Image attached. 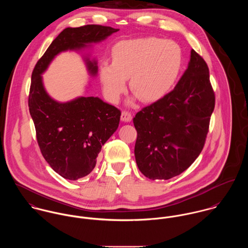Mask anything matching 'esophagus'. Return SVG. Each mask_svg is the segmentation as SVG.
<instances>
[{
	"mask_svg": "<svg viewBox=\"0 0 248 248\" xmlns=\"http://www.w3.org/2000/svg\"><path fill=\"white\" fill-rule=\"evenodd\" d=\"M133 118V115L130 111H127V110H123L122 113H121V120L124 121V122H130Z\"/></svg>",
	"mask_w": 248,
	"mask_h": 248,
	"instance_id": "1",
	"label": "esophagus"
}]
</instances>
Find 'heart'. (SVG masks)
Wrapping results in <instances>:
<instances>
[{
  "label": "heart",
  "instance_id": "heart-1",
  "mask_svg": "<svg viewBox=\"0 0 248 248\" xmlns=\"http://www.w3.org/2000/svg\"><path fill=\"white\" fill-rule=\"evenodd\" d=\"M112 63L100 66L99 75L107 97L116 102L130 78L131 91L144 102L162 98L172 89L182 65L176 42L156 37L118 42L111 51Z\"/></svg>",
  "mask_w": 248,
  "mask_h": 248
}]
</instances>
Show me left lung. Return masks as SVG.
Here are the masks:
<instances>
[{
  "mask_svg": "<svg viewBox=\"0 0 248 248\" xmlns=\"http://www.w3.org/2000/svg\"><path fill=\"white\" fill-rule=\"evenodd\" d=\"M214 108L209 69L192 49L174 90L134 117L135 155L142 174L153 180L169 179L190 167L203 149Z\"/></svg>",
  "mask_w": 248,
  "mask_h": 248,
  "instance_id": "obj_1",
  "label": "left lung"
}]
</instances>
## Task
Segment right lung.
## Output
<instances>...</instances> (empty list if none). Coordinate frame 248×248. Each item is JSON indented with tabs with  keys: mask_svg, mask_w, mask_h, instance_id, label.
Here are the masks:
<instances>
[{
	"mask_svg": "<svg viewBox=\"0 0 248 248\" xmlns=\"http://www.w3.org/2000/svg\"><path fill=\"white\" fill-rule=\"evenodd\" d=\"M118 31L99 25L67 28L52 41L32 72L29 107L37 141L46 162L66 179L77 180L93 170L102 146L118 128L121 111L94 96L56 101L46 93L42 74L59 53L91 47ZM83 58L90 75L96 76L97 61L89 55Z\"/></svg>",
	"mask_w": 248,
	"mask_h": 248,
	"instance_id": "right-lung-1",
	"label": "right lung"
}]
</instances>
